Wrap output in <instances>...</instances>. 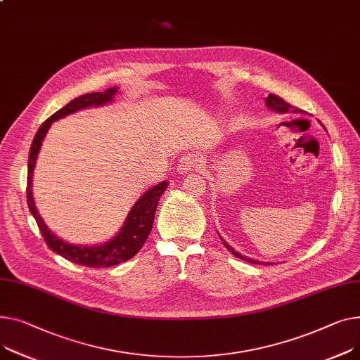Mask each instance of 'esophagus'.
<instances>
[{"label":"esophagus","instance_id":"obj_1","mask_svg":"<svg viewBox=\"0 0 360 360\" xmlns=\"http://www.w3.org/2000/svg\"><path fill=\"white\" fill-rule=\"evenodd\" d=\"M197 165H198V159L195 155H185L178 162V172L182 175L188 174L191 171H194Z\"/></svg>","mask_w":360,"mask_h":360}]
</instances>
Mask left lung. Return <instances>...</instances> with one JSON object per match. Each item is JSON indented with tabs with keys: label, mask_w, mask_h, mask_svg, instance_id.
Wrapping results in <instances>:
<instances>
[{
	"label": "left lung",
	"mask_w": 360,
	"mask_h": 360,
	"mask_svg": "<svg viewBox=\"0 0 360 360\" xmlns=\"http://www.w3.org/2000/svg\"><path fill=\"white\" fill-rule=\"evenodd\" d=\"M265 104H266V107H268L269 110H272V111H275V112H278V114H302V111H301L300 108H297V107H294V105H291V104H288V103H285L281 97H278V95H274V94H269V95H268V97L265 98ZM220 238H221L223 245L227 248V250L231 252L236 257L242 259V260H245V262H249V263H255V265H274V262H260V260H257V259L248 257V256L242 255L240 252H236V250L224 240V238H223L221 236H220Z\"/></svg>",
	"instance_id": "obj_1"
}]
</instances>
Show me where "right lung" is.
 <instances>
[{
    "label": "right lung",
    "mask_w": 360,
    "mask_h": 360,
    "mask_svg": "<svg viewBox=\"0 0 360 360\" xmlns=\"http://www.w3.org/2000/svg\"><path fill=\"white\" fill-rule=\"evenodd\" d=\"M117 94H118V88L112 86L105 89L104 92H91V94L81 95V97H77L75 100L68 103L65 107H62L59 111L51 115L40 126V129L37 130L33 139L30 153H29L27 204L32 215L40 229V233L44 237L46 245L49 246L55 253L65 257L66 260L77 263V265L89 266V268L115 266L118 263H123L131 259L141 249V246L146 242L148 236L150 234L153 220H155V211L158 208L159 200L166 191L167 185H169V182L162 181L158 185H153L152 188L146 189L145 193L141 194V197L134 202V205L127 214L123 226L120 227L115 236L108 238V240L104 243L86 246V245L68 243L46 226L40 212L37 211V207L33 198V171H34L40 148H41V141L44 140L47 131H49L52 123L58 122V120L66 115L78 112L81 110L94 108V107L97 108V107H104L107 104H111Z\"/></svg>",
    "instance_id": "add662e5"
}]
</instances>
